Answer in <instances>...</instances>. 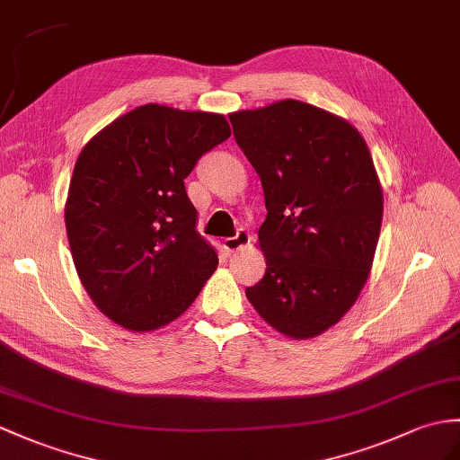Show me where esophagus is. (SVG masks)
Here are the masks:
<instances>
[{
    "label": "esophagus",
    "mask_w": 460,
    "mask_h": 460,
    "mask_svg": "<svg viewBox=\"0 0 460 460\" xmlns=\"http://www.w3.org/2000/svg\"><path fill=\"white\" fill-rule=\"evenodd\" d=\"M249 241H251V234L244 229H239L234 237H227L223 241V247L227 249V252H237L244 247V244H249Z\"/></svg>",
    "instance_id": "esophagus-1"
}]
</instances>
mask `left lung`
I'll return each mask as SVG.
<instances>
[{
  "label": "left lung",
  "instance_id": "1",
  "mask_svg": "<svg viewBox=\"0 0 460 460\" xmlns=\"http://www.w3.org/2000/svg\"><path fill=\"white\" fill-rule=\"evenodd\" d=\"M229 121L269 211L266 272L244 294L282 335H322L357 302L375 261L384 196L368 146L343 117L297 100Z\"/></svg>",
  "mask_w": 460,
  "mask_h": 460
}]
</instances>
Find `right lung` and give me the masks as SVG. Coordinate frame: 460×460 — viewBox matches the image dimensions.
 <instances>
[{"mask_svg":"<svg viewBox=\"0 0 460 460\" xmlns=\"http://www.w3.org/2000/svg\"><path fill=\"white\" fill-rule=\"evenodd\" d=\"M229 137L221 113L146 103L82 148L64 221L84 290L113 323L135 333L168 325L217 269L184 178Z\"/></svg>","mask_w":460,"mask_h":460,"instance_id":"1","label":"right lung"}]
</instances>
